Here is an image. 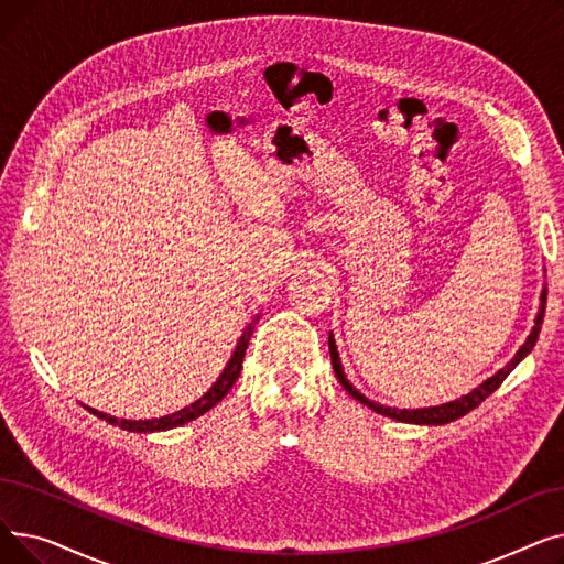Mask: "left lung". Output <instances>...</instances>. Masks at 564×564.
<instances>
[{
	"instance_id": "1",
	"label": "left lung",
	"mask_w": 564,
	"mask_h": 564,
	"mask_svg": "<svg viewBox=\"0 0 564 564\" xmlns=\"http://www.w3.org/2000/svg\"><path fill=\"white\" fill-rule=\"evenodd\" d=\"M544 308H546V290L542 292V304H540V313H538V317H535V327H532V332H530V336H528V340L519 347V351L514 354V359L502 368V370H498L494 377H489L485 383H480V387L476 389V391H470L468 395H464V398H459V400H455V402H446V404H441V406H427V409H391V406H383V404H377V402H372V400H368L366 395H361L357 389L351 387V383L347 381V377H345V372H343V366H340V359H338V349H336V343H334V338L329 336V351H332V364H334V372H336V377H338V381L343 383L345 387V391L351 395V398H357L361 404H366L368 409H372V411H377V413H381V416H389V419H393V421H400V423H416V425H446V423H453V421H457V419H462V416H466V413L470 411V409H476L478 404H482L498 387L502 383V379H506L514 368H517V364L525 357V354H530V349L535 347V343H538V336H540V329H542V322H544Z\"/></svg>"
}]
</instances>
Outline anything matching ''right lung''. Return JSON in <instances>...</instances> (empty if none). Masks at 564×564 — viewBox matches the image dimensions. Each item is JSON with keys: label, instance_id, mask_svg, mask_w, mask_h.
I'll return each mask as SVG.
<instances>
[{"label": "right lung", "instance_id": "obj_1", "mask_svg": "<svg viewBox=\"0 0 564 564\" xmlns=\"http://www.w3.org/2000/svg\"><path fill=\"white\" fill-rule=\"evenodd\" d=\"M253 327H256V319L245 329L240 343H237V347H235V351H232V357H230L228 366L224 368L221 377L215 381V387H213L210 391H207L200 400H196L194 404H189V406H185V409H181V411L171 413V416L155 419V421H116L113 416H107V413H102V411H96V409H91V406H86V409L91 411V413H96L98 419L107 421L109 425H118V427H123V430H128V432H160V430H171V427H177V425H183V423H189V421L203 416L205 411H210V409H213L217 402H221V400L226 398V393L232 389V383L237 381V377H240V372H242L245 351H247V345H249V340H251Z\"/></svg>", "mask_w": 564, "mask_h": 564}]
</instances>
